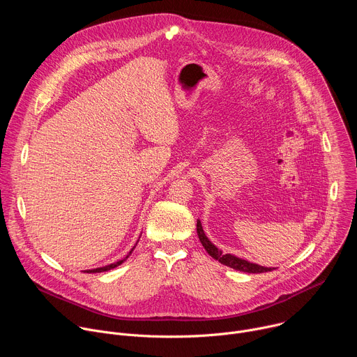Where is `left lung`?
Segmentation results:
<instances>
[{
  "label": "left lung",
  "mask_w": 357,
  "mask_h": 357,
  "mask_svg": "<svg viewBox=\"0 0 357 357\" xmlns=\"http://www.w3.org/2000/svg\"><path fill=\"white\" fill-rule=\"evenodd\" d=\"M196 230H197V236H199V240L202 243V245L205 247V250L208 251L209 256H212L215 260L220 261L222 264L230 267V268H234L237 271H243V273H250V274H259V273H267V271H273L274 268L271 267H263V266H259V264H254V263H250L247 260H243V259H238L236 256H233V254H223L222 250H219L205 234V231H203V227H202V223L200 220H197L196 223Z\"/></svg>",
  "instance_id": "1"
}]
</instances>
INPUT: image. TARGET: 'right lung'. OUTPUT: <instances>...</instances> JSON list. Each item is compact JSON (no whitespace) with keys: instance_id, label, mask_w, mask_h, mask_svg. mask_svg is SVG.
<instances>
[{"instance_id":"1","label":"right lung","mask_w":357,"mask_h":357,"mask_svg":"<svg viewBox=\"0 0 357 357\" xmlns=\"http://www.w3.org/2000/svg\"><path fill=\"white\" fill-rule=\"evenodd\" d=\"M137 245V244H135ZM135 245L131 248V251L127 254V257L126 259H123V260H120V261H116V263H113V264H109V266H106V267H98V268H93V270H86L84 273H103V271H109V270H113V268H116L117 266H120V264H123L128 257H130V254L132 252V250L135 248Z\"/></svg>"}]
</instances>
